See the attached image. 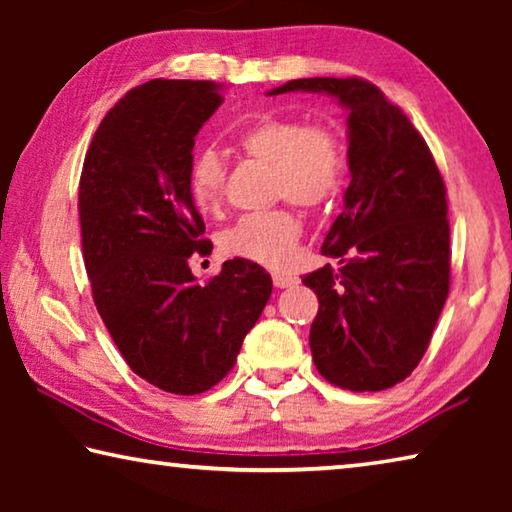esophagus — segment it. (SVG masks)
<instances>
[{"label":"esophagus","instance_id":"obj_1","mask_svg":"<svg viewBox=\"0 0 512 512\" xmlns=\"http://www.w3.org/2000/svg\"><path fill=\"white\" fill-rule=\"evenodd\" d=\"M298 282L296 275L291 273H273V284L277 289H287V287H293V284Z\"/></svg>","mask_w":512,"mask_h":512}]
</instances>
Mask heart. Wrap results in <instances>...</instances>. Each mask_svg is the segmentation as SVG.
<instances>
[{
	"label": "heart",
	"mask_w": 512,
	"mask_h": 512,
	"mask_svg": "<svg viewBox=\"0 0 512 512\" xmlns=\"http://www.w3.org/2000/svg\"><path fill=\"white\" fill-rule=\"evenodd\" d=\"M239 151L271 169L268 194L314 210L339 194L345 176L341 135L327 124L266 119L239 135ZM187 187L201 212L219 210L225 192V162L214 149H201L189 162ZM302 235L289 207L244 214L219 237L223 255L280 268L291 259Z\"/></svg>",
	"instance_id": "b5f03b06"
}]
</instances>
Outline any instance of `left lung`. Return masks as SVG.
<instances>
[{
  "instance_id": "1",
  "label": "left lung",
  "mask_w": 512,
  "mask_h": 512,
  "mask_svg": "<svg viewBox=\"0 0 512 512\" xmlns=\"http://www.w3.org/2000/svg\"><path fill=\"white\" fill-rule=\"evenodd\" d=\"M327 92L350 110L352 180L320 253L339 259L302 277L318 296L311 357L329 384L386 391L418 366L449 293L447 189L400 106L359 76L298 79L268 94Z\"/></svg>"
}]
</instances>
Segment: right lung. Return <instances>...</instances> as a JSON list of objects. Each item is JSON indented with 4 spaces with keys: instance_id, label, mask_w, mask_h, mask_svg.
<instances>
[{
    "instance_id": "right-lung-1",
    "label": "right lung",
    "mask_w": 512,
    "mask_h": 512,
    "mask_svg": "<svg viewBox=\"0 0 512 512\" xmlns=\"http://www.w3.org/2000/svg\"><path fill=\"white\" fill-rule=\"evenodd\" d=\"M221 103L212 81L137 85L103 117L79 183L99 316L135 375L176 395L205 393L228 375L273 291L271 275L248 259H228L205 284L189 268L192 255L212 253L189 196V162Z\"/></svg>"
}]
</instances>
